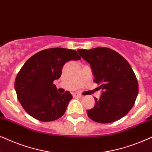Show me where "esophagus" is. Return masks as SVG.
Instances as JSON below:
<instances>
[{"mask_svg": "<svg viewBox=\"0 0 152 152\" xmlns=\"http://www.w3.org/2000/svg\"><path fill=\"white\" fill-rule=\"evenodd\" d=\"M73 95L74 97H82V95L79 94V93H73V95Z\"/></svg>", "mask_w": 152, "mask_h": 152, "instance_id": "obj_1", "label": "esophagus"}]
</instances>
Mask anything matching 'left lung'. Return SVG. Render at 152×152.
<instances>
[{"label":"left lung","instance_id":"left-lung-1","mask_svg":"<svg viewBox=\"0 0 152 152\" xmlns=\"http://www.w3.org/2000/svg\"><path fill=\"white\" fill-rule=\"evenodd\" d=\"M77 52L90 64L94 82L103 91L99 99L95 97L94 107L86 111L89 118L102 124L121 119L133 107L138 93V83L130 64L108 48Z\"/></svg>","mask_w":152,"mask_h":152}]
</instances>
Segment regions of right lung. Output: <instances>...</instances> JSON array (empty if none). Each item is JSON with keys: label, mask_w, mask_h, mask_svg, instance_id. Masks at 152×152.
<instances>
[{"label": "right lung", "mask_w": 152, "mask_h": 152, "mask_svg": "<svg viewBox=\"0 0 152 152\" xmlns=\"http://www.w3.org/2000/svg\"><path fill=\"white\" fill-rule=\"evenodd\" d=\"M80 59L74 50L53 48L39 52L24 64L16 75L14 88L29 115L43 122L64 115L72 96L69 91L60 94L53 82L61 77L66 62Z\"/></svg>", "instance_id": "obj_1"}]
</instances>
